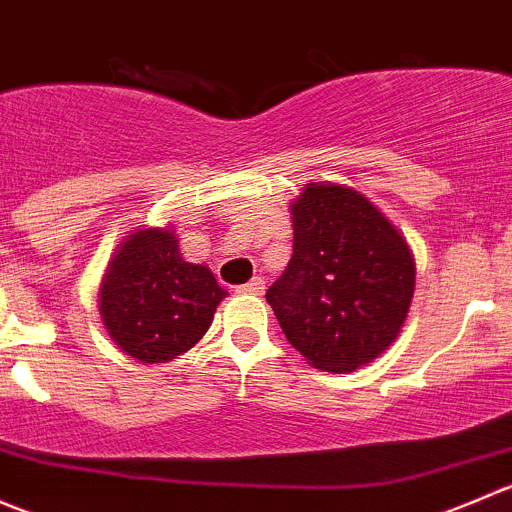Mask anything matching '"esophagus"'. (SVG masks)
<instances>
[{
    "instance_id": "esophagus-1",
    "label": "esophagus",
    "mask_w": 512,
    "mask_h": 512,
    "mask_svg": "<svg viewBox=\"0 0 512 512\" xmlns=\"http://www.w3.org/2000/svg\"><path fill=\"white\" fill-rule=\"evenodd\" d=\"M263 288H266V283H263L261 276H256V278H251L249 283H244V286L236 288V291H239V293H249V296H261Z\"/></svg>"
}]
</instances>
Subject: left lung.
Here are the masks:
<instances>
[{
  "label": "left lung",
  "instance_id": "left-lung-1",
  "mask_svg": "<svg viewBox=\"0 0 512 512\" xmlns=\"http://www.w3.org/2000/svg\"><path fill=\"white\" fill-rule=\"evenodd\" d=\"M293 256L266 291L288 343L318 371L351 373L398 338L416 258L361 191L313 181L291 204Z\"/></svg>",
  "mask_w": 512,
  "mask_h": 512
}]
</instances>
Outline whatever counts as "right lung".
<instances>
[{
    "mask_svg": "<svg viewBox=\"0 0 512 512\" xmlns=\"http://www.w3.org/2000/svg\"><path fill=\"white\" fill-rule=\"evenodd\" d=\"M226 298L209 266L186 261L174 226L134 229L109 258L99 316L111 341L141 363L191 351Z\"/></svg>",
    "mask_w": 512,
    "mask_h": 512,
    "instance_id": "add662e5",
    "label": "right lung"
}]
</instances>
